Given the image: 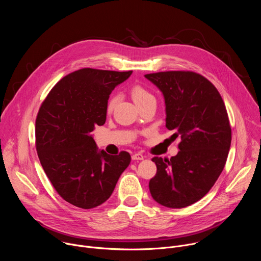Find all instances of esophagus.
I'll list each match as a JSON object with an SVG mask.
<instances>
[{"label": "esophagus", "instance_id": "esophagus-1", "mask_svg": "<svg viewBox=\"0 0 261 261\" xmlns=\"http://www.w3.org/2000/svg\"><path fill=\"white\" fill-rule=\"evenodd\" d=\"M144 158V156L140 153H136L134 155H132V160H142Z\"/></svg>", "mask_w": 261, "mask_h": 261}]
</instances>
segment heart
I'll return each mask as SVG.
<instances>
[{
	"label": "heart",
	"mask_w": 261,
	"mask_h": 261,
	"mask_svg": "<svg viewBox=\"0 0 261 261\" xmlns=\"http://www.w3.org/2000/svg\"><path fill=\"white\" fill-rule=\"evenodd\" d=\"M130 94H131V97H132L133 101L137 104V106L141 105L142 103H144L148 99L154 98L153 95L150 92H148L145 88H143L142 86H139V85L133 86L130 90ZM117 101H118V96H116V95L111 96L109 98V100L107 101V105H106L107 113H111V111L114 110V108L117 104Z\"/></svg>",
	"instance_id": "heart-1"
}]
</instances>
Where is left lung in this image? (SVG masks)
<instances>
[{
    "label": "left lung",
    "instance_id": "8db88e82",
    "mask_svg": "<svg viewBox=\"0 0 261 261\" xmlns=\"http://www.w3.org/2000/svg\"><path fill=\"white\" fill-rule=\"evenodd\" d=\"M163 93L166 128L180 136L170 160L154 157L157 172L148 188L160 204L181 208L201 199L225 166L231 143L227 110L216 87L193 71L145 74Z\"/></svg>",
    "mask_w": 261,
    "mask_h": 261
}]
</instances>
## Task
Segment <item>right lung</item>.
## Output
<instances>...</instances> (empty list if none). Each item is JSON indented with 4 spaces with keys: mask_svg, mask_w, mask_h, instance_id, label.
I'll return each instance as SVG.
<instances>
[{
    "mask_svg": "<svg viewBox=\"0 0 261 261\" xmlns=\"http://www.w3.org/2000/svg\"><path fill=\"white\" fill-rule=\"evenodd\" d=\"M132 71L84 68L63 77L48 93L36 118V150L58 194L89 210L105 202L131 156L98 151L91 132L106 121L110 93Z\"/></svg>",
    "mask_w": 261,
    "mask_h": 261,
    "instance_id": "add662e5",
    "label": "right lung"
}]
</instances>
